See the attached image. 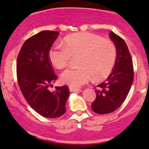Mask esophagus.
I'll return each mask as SVG.
<instances>
[{
  "label": "esophagus",
  "instance_id": "esophagus-1",
  "mask_svg": "<svg viewBox=\"0 0 149 149\" xmlns=\"http://www.w3.org/2000/svg\"><path fill=\"white\" fill-rule=\"evenodd\" d=\"M69 90H70V92H72V93H80V92H81V89L75 87H72V86L69 87Z\"/></svg>",
  "mask_w": 149,
  "mask_h": 149
}]
</instances>
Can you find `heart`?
<instances>
[{"label": "heart", "instance_id": "heart-1", "mask_svg": "<svg viewBox=\"0 0 149 149\" xmlns=\"http://www.w3.org/2000/svg\"><path fill=\"white\" fill-rule=\"evenodd\" d=\"M63 48L54 46L48 51L50 62L58 69L68 65L71 56L78 55L79 67L63 72L61 81L74 87L81 86L93 78L101 81L111 73L116 59V48L109 39L88 32L77 33L65 36Z\"/></svg>", "mask_w": 149, "mask_h": 149}]
</instances>
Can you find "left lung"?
Instances as JSON below:
<instances>
[{"label": "left lung", "instance_id": "1", "mask_svg": "<svg viewBox=\"0 0 149 149\" xmlns=\"http://www.w3.org/2000/svg\"><path fill=\"white\" fill-rule=\"evenodd\" d=\"M109 36L116 48V59L111 74L97 86L92 110L98 114L110 113L119 108L127 98L134 81L132 58L125 42L113 31Z\"/></svg>", "mask_w": 149, "mask_h": 149}]
</instances>
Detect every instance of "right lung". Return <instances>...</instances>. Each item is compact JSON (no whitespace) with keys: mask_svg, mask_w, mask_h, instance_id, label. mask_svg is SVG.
I'll return each instance as SVG.
<instances>
[{"mask_svg":"<svg viewBox=\"0 0 149 149\" xmlns=\"http://www.w3.org/2000/svg\"><path fill=\"white\" fill-rule=\"evenodd\" d=\"M59 33L43 30L24 42L17 59V78L24 97L36 112L45 118H57L65 113V104L70 94L66 86H56L55 75L48 58V51Z\"/></svg>","mask_w":149,"mask_h":149,"instance_id":"1","label":"right lung"}]
</instances>
